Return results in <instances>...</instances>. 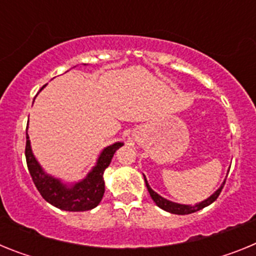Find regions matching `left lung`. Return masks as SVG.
I'll list each match as a JSON object with an SVG mask.
<instances>
[{"mask_svg": "<svg viewBox=\"0 0 256 256\" xmlns=\"http://www.w3.org/2000/svg\"><path fill=\"white\" fill-rule=\"evenodd\" d=\"M144 182H146V187H148V192H150L151 198L155 201V204L158 205L159 208H162V210H165V212H172V214H178V216H186V214H191V212H198V210H201L202 208L212 204V202H214V201L218 198L219 194L222 192V188H223V186H224V183H226V180H224V182H223V184H222V186L219 187V188L216 190V191L214 192L212 196H210V198H208L206 200L201 201V202H198V204H195V205H183V204H177V202H173V201H169V200H166V198H162L159 194H156V192L154 191L150 186H148V180H146V177H144Z\"/></svg>", "mask_w": 256, "mask_h": 256, "instance_id": "obj_1", "label": "left lung"}]
</instances>
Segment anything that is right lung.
Listing matches in <instances>:
<instances>
[{
	"label": "right lung",
	"instance_id": "obj_1",
	"mask_svg": "<svg viewBox=\"0 0 256 256\" xmlns=\"http://www.w3.org/2000/svg\"><path fill=\"white\" fill-rule=\"evenodd\" d=\"M46 86L40 88L44 90ZM123 142H115L102 150L96 165L87 174V177L74 184H65L58 178L52 177L42 169L32 152L30 141L26 133V158L29 173L42 198L54 206L66 212H86L100 204L105 192L104 172L112 162L115 151L123 146Z\"/></svg>",
	"mask_w": 256,
	"mask_h": 256
}]
</instances>
